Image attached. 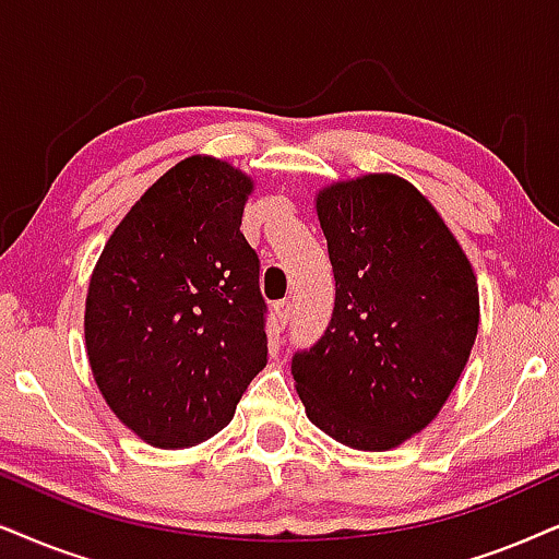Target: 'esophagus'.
<instances>
[{
	"mask_svg": "<svg viewBox=\"0 0 559 559\" xmlns=\"http://www.w3.org/2000/svg\"><path fill=\"white\" fill-rule=\"evenodd\" d=\"M292 314H294V304L292 301H278V304H275V317H278L281 328H286V324L292 322Z\"/></svg>",
	"mask_w": 559,
	"mask_h": 559,
	"instance_id": "esophagus-1",
	"label": "esophagus"
}]
</instances>
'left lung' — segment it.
I'll list each match as a JSON object with an SVG mask.
<instances>
[{
	"instance_id": "left-lung-1",
	"label": "left lung",
	"mask_w": 559,
	"mask_h": 559,
	"mask_svg": "<svg viewBox=\"0 0 559 559\" xmlns=\"http://www.w3.org/2000/svg\"><path fill=\"white\" fill-rule=\"evenodd\" d=\"M335 309L296 350V392L317 428L361 451L400 447L436 418L467 366L477 278L418 188L364 175L317 195Z\"/></svg>"
}]
</instances>
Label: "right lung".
Instances as JSON below:
<instances>
[{
    "mask_svg": "<svg viewBox=\"0 0 559 559\" xmlns=\"http://www.w3.org/2000/svg\"><path fill=\"white\" fill-rule=\"evenodd\" d=\"M250 193L229 162L182 159L133 203L92 271V377L152 447H195L229 426L267 364L260 260L239 231Z\"/></svg>",
    "mask_w": 559,
    "mask_h": 559,
    "instance_id": "obj_1",
    "label": "right lung"
}]
</instances>
